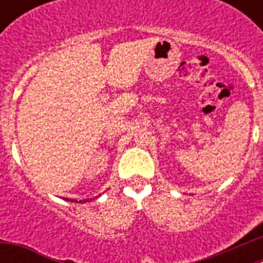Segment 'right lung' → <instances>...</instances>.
I'll use <instances>...</instances> for the list:
<instances>
[{
    "instance_id": "1",
    "label": "right lung",
    "mask_w": 263,
    "mask_h": 263,
    "mask_svg": "<svg viewBox=\"0 0 263 263\" xmlns=\"http://www.w3.org/2000/svg\"><path fill=\"white\" fill-rule=\"evenodd\" d=\"M64 200L72 201V203H73V201H75V203H79L78 200H69V199H67V197H64ZM90 200H92V199H85V200H80V203H87V201H90Z\"/></svg>"
}]
</instances>
